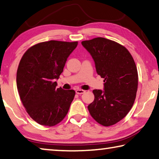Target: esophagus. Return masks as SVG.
I'll return each mask as SVG.
<instances>
[{"label": "esophagus", "instance_id": "1", "mask_svg": "<svg viewBox=\"0 0 159 159\" xmlns=\"http://www.w3.org/2000/svg\"><path fill=\"white\" fill-rule=\"evenodd\" d=\"M86 91H84V90H82V89H77L76 91H75V93L77 94H83Z\"/></svg>", "mask_w": 159, "mask_h": 159}]
</instances>
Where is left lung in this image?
I'll use <instances>...</instances> for the list:
<instances>
[{"mask_svg":"<svg viewBox=\"0 0 159 159\" xmlns=\"http://www.w3.org/2000/svg\"><path fill=\"white\" fill-rule=\"evenodd\" d=\"M81 43L105 82L103 91H93L94 101L88 106L90 114L104 126L114 125L134 105L139 80L136 63L124 46L111 40L98 37Z\"/></svg>","mask_w":159,"mask_h":159,"instance_id":"1","label":"left lung"}]
</instances>
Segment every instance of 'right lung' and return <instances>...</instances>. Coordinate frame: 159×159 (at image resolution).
Wrapping results in <instances>:
<instances>
[{"label":"right lung","mask_w":159,"mask_h":159,"mask_svg":"<svg viewBox=\"0 0 159 159\" xmlns=\"http://www.w3.org/2000/svg\"><path fill=\"white\" fill-rule=\"evenodd\" d=\"M77 45V41L39 43L20 59L16 75L18 93L28 115L38 124L53 126L68 113L75 91L57 89L55 80Z\"/></svg>","instance_id":"right-lung-1"}]
</instances>
